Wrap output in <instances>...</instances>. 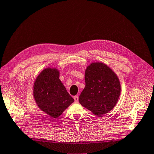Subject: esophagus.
Wrapping results in <instances>:
<instances>
[{"label": "esophagus", "instance_id": "1", "mask_svg": "<svg viewBox=\"0 0 154 154\" xmlns=\"http://www.w3.org/2000/svg\"><path fill=\"white\" fill-rule=\"evenodd\" d=\"M73 98H74L75 103H78V96H77V95H76V96H75Z\"/></svg>", "mask_w": 154, "mask_h": 154}]
</instances>
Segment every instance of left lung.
I'll return each mask as SVG.
<instances>
[{"mask_svg":"<svg viewBox=\"0 0 154 154\" xmlns=\"http://www.w3.org/2000/svg\"><path fill=\"white\" fill-rule=\"evenodd\" d=\"M85 87L79 97V102L94 115L103 116L118 101L121 85L116 73L101 62L90 63L86 68Z\"/></svg>","mask_w":154,"mask_h":154,"instance_id":"8db88e82","label":"left lung"}]
</instances>
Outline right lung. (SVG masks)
Masks as SVG:
<instances>
[{
	"label": "right lung",
	"instance_id": "1",
	"mask_svg": "<svg viewBox=\"0 0 154 154\" xmlns=\"http://www.w3.org/2000/svg\"><path fill=\"white\" fill-rule=\"evenodd\" d=\"M33 97L38 106L53 119L74 102L60 79V71L55 68H46L38 75L33 85Z\"/></svg>",
	"mask_w": 154,
	"mask_h": 154
}]
</instances>
